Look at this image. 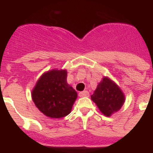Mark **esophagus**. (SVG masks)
<instances>
[{
    "instance_id": "34e87169",
    "label": "esophagus",
    "mask_w": 153,
    "mask_h": 153,
    "mask_svg": "<svg viewBox=\"0 0 153 153\" xmlns=\"http://www.w3.org/2000/svg\"><path fill=\"white\" fill-rule=\"evenodd\" d=\"M78 95L80 97H88L89 96V93L88 91H81L79 92Z\"/></svg>"
}]
</instances>
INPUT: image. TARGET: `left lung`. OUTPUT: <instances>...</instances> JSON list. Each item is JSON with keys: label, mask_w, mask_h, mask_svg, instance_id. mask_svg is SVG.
I'll use <instances>...</instances> for the list:
<instances>
[{"label": "left lung", "mask_w": 153, "mask_h": 153, "mask_svg": "<svg viewBox=\"0 0 153 153\" xmlns=\"http://www.w3.org/2000/svg\"><path fill=\"white\" fill-rule=\"evenodd\" d=\"M91 99L103 115L110 117L120 110L126 98L120 87L108 77L104 76L91 95Z\"/></svg>", "instance_id": "left-lung-1"}]
</instances>
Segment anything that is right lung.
<instances>
[{"mask_svg": "<svg viewBox=\"0 0 153 153\" xmlns=\"http://www.w3.org/2000/svg\"><path fill=\"white\" fill-rule=\"evenodd\" d=\"M78 94L67 83L66 69H52L43 73L31 91L34 105L49 118L59 119L71 111Z\"/></svg>", "mask_w": 153, "mask_h": 153, "instance_id": "add662e5", "label": "right lung"}]
</instances>
